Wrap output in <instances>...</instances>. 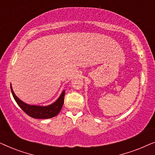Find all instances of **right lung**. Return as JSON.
Listing matches in <instances>:
<instances>
[{"instance_id":"obj_1","label":"right lung","mask_w":155,"mask_h":155,"mask_svg":"<svg viewBox=\"0 0 155 155\" xmlns=\"http://www.w3.org/2000/svg\"><path fill=\"white\" fill-rule=\"evenodd\" d=\"M11 92L17 104L19 105L21 109L26 113L27 115L31 116L34 118H41V119H46V118H50L57 116L59 112L62 109V107L64 103V97H65V90L63 91L58 99L51 104L42 107V106L37 105H29L23 102L20 100L18 97L15 94L12 90V86L10 85Z\"/></svg>"}]
</instances>
